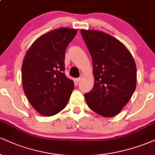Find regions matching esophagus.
Instances as JSON below:
<instances>
[{"label":"esophagus","mask_w":155,"mask_h":155,"mask_svg":"<svg viewBox=\"0 0 155 155\" xmlns=\"http://www.w3.org/2000/svg\"><path fill=\"white\" fill-rule=\"evenodd\" d=\"M81 79H82V77H81H81H79V78H77V79H76V82H78V83H79V81H81Z\"/></svg>","instance_id":"esophagus-1"}]
</instances>
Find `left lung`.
<instances>
[{
  "label": "left lung",
  "instance_id": "1",
  "mask_svg": "<svg viewBox=\"0 0 155 155\" xmlns=\"http://www.w3.org/2000/svg\"><path fill=\"white\" fill-rule=\"evenodd\" d=\"M92 60L94 86L87 104L101 116L111 117L127 104L136 87V65L128 49L108 33L81 30Z\"/></svg>",
  "mask_w": 155,
  "mask_h": 155
}]
</instances>
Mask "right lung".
Masks as SVG:
<instances>
[{
    "mask_svg": "<svg viewBox=\"0 0 155 155\" xmlns=\"http://www.w3.org/2000/svg\"><path fill=\"white\" fill-rule=\"evenodd\" d=\"M77 31L62 28L37 38L22 66V86L30 104L41 114L52 116L66 106L74 88L65 75V54Z\"/></svg>",
    "mask_w": 155,
    "mask_h": 155,
    "instance_id": "add662e5",
    "label": "right lung"
}]
</instances>
